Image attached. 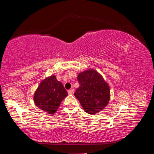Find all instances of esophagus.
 <instances>
[{
    "instance_id": "obj_1",
    "label": "esophagus",
    "mask_w": 154,
    "mask_h": 154,
    "mask_svg": "<svg viewBox=\"0 0 154 154\" xmlns=\"http://www.w3.org/2000/svg\"><path fill=\"white\" fill-rule=\"evenodd\" d=\"M73 92H74V89H72V88H71V89H70V90L68 91V94H69V95L72 94Z\"/></svg>"
}]
</instances>
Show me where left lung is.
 Segmentation results:
<instances>
[{
  "mask_svg": "<svg viewBox=\"0 0 154 154\" xmlns=\"http://www.w3.org/2000/svg\"><path fill=\"white\" fill-rule=\"evenodd\" d=\"M77 80L80 83L74 96L88 114H96L109 103L110 91L109 84L94 69L80 72Z\"/></svg>",
  "mask_w": 154,
  "mask_h": 154,
  "instance_id": "1",
  "label": "left lung"
}]
</instances>
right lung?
I'll use <instances>...</instances> for the list:
<instances>
[{
    "label": "right lung",
    "instance_id": "right-lung-1",
    "mask_svg": "<svg viewBox=\"0 0 154 154\" xmlns=\"http://www.w3.org/2000/svg\"><path fill=\"white\" fill-rule=\"evenodd\" d=\"M67 96V92L62 83L53 75L45 78L40 83L34 94V102L41 110L53 114Z\"/></svg>",
    "mask_w": 154,
    "mask_h": 154
}]
</instances>
